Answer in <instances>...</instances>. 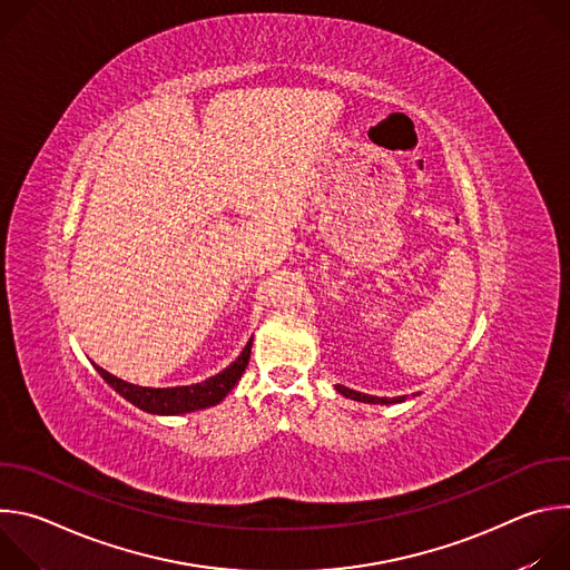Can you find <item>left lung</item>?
Returning <instances> with one entry per match:
<instances>
[{"label":"left lung","mask_w":570,"mask_h":570,"mask_svg":"<svg viewBox=\"0 0 570 570\" xmlns=\"http://www.w3.org/2000/svg\"><path fill=\"white\" fill-rule=\"evenodd\" d=\"M338 392L354 399V401H365V403H396V401H403L401 396L396 399H383V396H370V394H363V392H356V390H350L345 385H338Z\"/></svg>","instance_id":"1"}]
</instances>
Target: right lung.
<instances>
[{"label":"right lung","instance_id":"add662e5","mask_svg":"<svg viewBox=\"0 0 570 570\" xmlns=\"http://www.w3.org/2000/svg\"><path fill=\"white\" fill-rule=\"evenodd\" d=\"M250 347L253 341L240 352V356L225 367L220 374L196 383V385H183V387H141L126 383L112 374H108L104 367H97V372L104 376L106 383H110L124 399H128L137 409L153 413V415H183L209 409L223 401V396L236 385L240 374L246 372L250 361Z\"/></svg>","mask_w":570,"mask_h":570}]
</instances>
